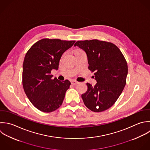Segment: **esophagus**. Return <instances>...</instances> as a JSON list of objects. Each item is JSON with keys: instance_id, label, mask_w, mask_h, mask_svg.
I'll return each mask as SVG.
<instances>
[{"instance_id": "34e87169", "label": "esophagus", "mask_w": 150, "mask_h": 150, "mask_svg": "<svg viewBox=\"0 0 150 150\" xmlns=\"http://www.w3.org/2000/svg\"><path fill=\"white\" fill-rule=\"evenodd\" d=\"M79 83V82H78V81H71V83H72V85H76L78 84Z\"/></svg>"}]
</instances>
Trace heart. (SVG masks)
<instances>
[{
    "instance_id": "b5f03b06",
    "label": "heart",
    "mask_w": 150,
    "mask_h": 150,
    "mask_svg": "<svg viewBox=\"0 0 150 150\" xmlns=\"http://www.w3.org/2000/svg\"><path fill=\"white\" fill-rule=\"evenodd\" d=\"M80 51H81V50H79V51H78V52H80Z\"/></svg>"
}]
</instances>
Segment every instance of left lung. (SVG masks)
<instances>
[{
	"label": "left lung",
	"mask_w": 150,
	"mask_h": 150,
	"mask_svg": "<svg viewBox=\"0 0 150 150\" xmlns=\"http://www.w3.org/2000/svg\"><path fill=\"white\" fill-rule=\"evenodd\" d=\"M78 46L85 51L88 69L95 72L97 83H86L88 90L82 95L85 105L94 112H103L112 107L121 95L126 83L127 61L114 44L96 39L78 41Z\"/></svg>",
	"instance_id": "left-lung-1"
}]
</instances>
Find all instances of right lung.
Masks as SVG:
<instances>
[{
    "instance_id": "1",
    "label": "right lung",
    "mask_w": 150,
    "mask_h": 150,
    "mask_svg": "<svg viewBox=\"0 0 150 150\" xmlns=\"http://www.w3.org/2000/svg\"><path fill=\"white\" fill-rule=\"evenodd\" d=\"M75 42L43 38L27 52L23 65V86L29 100L39 110L50 113L61 106L71 82L52 79L51 72L58 69L62 54Z\"/></svg>"
}]
</instances>
